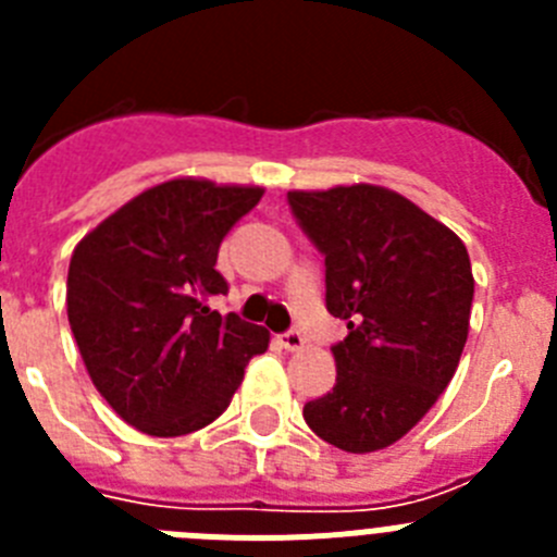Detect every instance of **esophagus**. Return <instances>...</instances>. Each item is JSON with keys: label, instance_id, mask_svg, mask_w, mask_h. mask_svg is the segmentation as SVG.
Listing matches in <instances>:
<instances>
[{"label": "esophagus", "instance_id": "34e87169", "mask_svg": "<svg viewBox=\"0 0 557 557\" xmlns=\"http://www.w3.org/2000/svg\"><path fill=\"white\" fill-rule=\"evenodd\" d=\"M278 339H282V346L287 348V351H301V348L307 346V337H304L301 332H295V329L293 332H284Z\"/></svg>", "mask_w": 557, "mask_h": 557}]
</instances>
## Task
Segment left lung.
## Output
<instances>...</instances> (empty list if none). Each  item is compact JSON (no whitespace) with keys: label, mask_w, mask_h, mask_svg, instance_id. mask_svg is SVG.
I'll use <instances>...</instances> for the list:
<instances>
[{"label":"left lung","mask_w":557,"mask_h":557,"mask_svg":"<svg viewBox=\"0 0 557 557\" xmlns=\"http://www.w3.org/2000/svg\"><path fill=\"white\" fill-rule=\"evenodd\" d=\"M293 214L326 256V307L348 337L337 385L304 407L326 444L351 455L393 446L432 410L469 337L471 275L460 236L373 184L293 189Z\"/></svg>","instance_id":"8db88e82"}]
</instances>
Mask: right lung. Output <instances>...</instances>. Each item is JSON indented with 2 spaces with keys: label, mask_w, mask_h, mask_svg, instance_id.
Returning a JSON list of instances; mask_svg holds the SVG:
<instances>
[{
  "label": "right lung",
  "mask_w": 557,
  "mask_h": 557,
  "mask_svg": "<svg viewBox=\"0 0 557 557\" xmlns=\"http://www.w3.org/2000/svg\"><path fill=\"white\" fill-rule=\"evenodd\" d=\"M262 186L170 178L108 214L77 243L66 278L69 326L88 376L113 412L152 437L209 426L243 385L270 332L209 298L223 236Z\"/></svg>",
  "instance_id": "right-lung-1"
}]
</instances>
